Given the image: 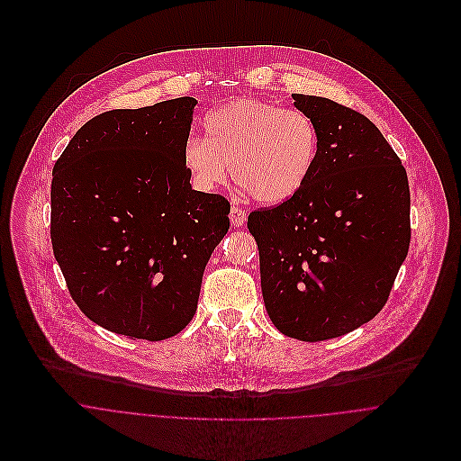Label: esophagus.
I'll list each match as a JSON object with an SVG mask.
<instances>
[{
    "label": "esophagus",
    "instance_id": "obj_1",
    "mask_svg": "<svg viewBox=\"0 0 461 461\" xmlns=\"http://www.w3.org/2000/svg\"><path fill=\"white\" fill-rule=\"evenodd\" d=\"M229 218H230V223H232L234 227H241V225L247 221V212H245L243 209H240V207L232 205V207H230V214H229Z\"/></svg>",
    "mask_w": 461,
    "mask_h": 461
}]
</instances>
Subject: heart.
Masks as SVG:
<instances>
[{"label":"heart","mask_w":461,"mask_h":461,"mask_svg":"<svg viewBox=\"0 0 461 461\" xmlns=\"http://www.w3.org/2000/svg\"><path fill=\"white\" fill-rule=\"evenodd\" d=\"M207 138H190L183 161L200 192H214L229 177L263 203H282L309 181L318 156L314 121L294 108L238 99L211 112Z\"/></svg>","instance_id":"b5f03b06"}]
</instances>
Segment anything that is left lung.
<instances>
[{
  "instance_id": "left-lung-1",
  "label": "left lung",
  "mask_w": 461,
  "mask_h": 461,
  "mask_svg": "<svg viewBox=\"0 0 461 461\" xmlns=\"http://www.w3.org/2000/svg\"><path fill=\"white\" fill-rule=\"evenodd\" d=\"M293 99L318 130L312 174L294 197L252 211L249 230L269 320L287 337L318 342L384 309L410 247V188L367 117L327 97Z\"/></svg>"
}]
</instances>
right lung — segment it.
Listing matches in <instances>:
<instances>
[{"mask_svg": "<svg viewBox=\"0 0 461 461\" xmlns=\"http://www.w3.org/2000/svg\"><path fill=\"white\" fill-rule=\"evenodd\" d=\"M197 99L112 110L81 126L53 168L51 243L81 312L163 340L197 311L230 203L192 190L183 161Z\"/></svg>", "mask_w": 461, "mask_h": 461, "instance_id": "right-lung-1", "label": "right lung"}]
</instances>
